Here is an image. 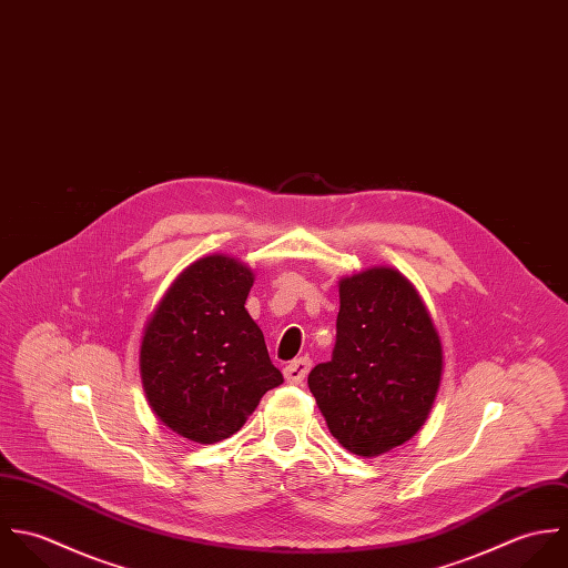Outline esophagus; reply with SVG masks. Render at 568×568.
Instances as JSON below:
<instances>
[{"mask_svg": "<svg viewBox=\"0 0 568 568\" xmlns=\"http://www.w3.org/2000/svg\"><path fill=\"white\" fill-rule=\"evenodd\" d=\"M310 368H312V359L310 357H298L292 364H287L285 371H283L287 384H301L307 377Z\"/></svg>", "mask_w": 568, "mask_h": 568, "instance_id": "obj_1", "label": "esophagus"}]
</instances>
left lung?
Returning a JSON list of instances; mask_svg holds the SVG:
<instances>
[{"instance_id":"left-lung-1","label":"left lung","mask_w":568,"mask_h":568,"mask_svg":"<svg viewBox=\"0 0 568 568\" xmlns=\"http://www.w3.org/2000/svg\"><path fill=\"white\" fill-rule=\"evenodd\" d=\"M332 362L307 384L329 433L371 458L410 442L426 424L444 375V346L417 287L395 267L342 276Z\"/></svg>"}]
</instances>
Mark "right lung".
<instances>
[{
  "label": "right lung",
  "instance_id": "right-lung-1",
  "mask_svg": "<svg viewBox=\"0 0 568 568\" xmlns=\"http://www.w3.org/2000/svg\"><path fill=\"white\" fill-rule=\"evenodd\" d=\"M254 272L227 254L191 263L166 290L140 342V379L153 415L195 444L232 437L261 397L283 384L245 310Z\"/></svg>",
  "mask_w": 568,
  "mask_h": 568
}]
</instances>
